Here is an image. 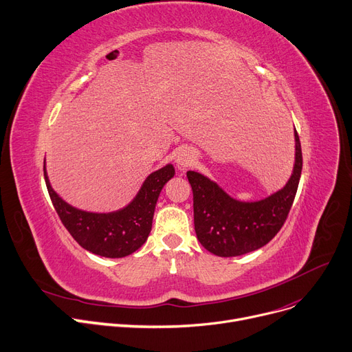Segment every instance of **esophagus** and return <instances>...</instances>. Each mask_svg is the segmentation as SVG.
Here are the masks:
<instances>
[{
  "label": "esophagus",
  "instance_id": "obj_1",
  "mask_svg": "<svg viewBox=\"0 0 352 352\" xmlns=\"http://www.w3.org/2000/svg\"><path fill=\"white\" fill-rule=\"evenodd\" d=\"M195 160H197V155L194 151H191L190 148H184L177 154L175 161H177V166L179 170H185V168L191 167L195 162Z\"/></svg>",
  "mask_w": 352,
  "mask_h": 352
}]
</instances>
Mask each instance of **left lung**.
I'll return each mask as SVG.
<instances>
[{"instance_id": "8db88e82", "label": "left lung", "mask_w": 352, "mask_h": 352, "mask_svg": "<svg viewBox=\"0 0 352 352\" xmlns=\"http://www.w3.org/2000/svg\"><path fill=\"white\" fill-rule=\"evenodd\" d=\"M293 174L282 190L261 201L232 198L208 177L188 171L194 194V225L199 243L221 257L241 256L269 243L283 226L293 205L302 168L300 138L294 129Z\"/></svg>"}]
</instances>
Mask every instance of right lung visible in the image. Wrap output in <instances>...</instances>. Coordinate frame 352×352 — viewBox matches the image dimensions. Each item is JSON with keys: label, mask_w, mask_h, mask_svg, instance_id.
I'll return each mask as SVG.
<instances>
[{"label": "right lung", "mask_w": 352, "mask_h": 352, "mask_svg": "<svg viewBox=\"0 0 352 352\" xmlns=\"http://www.w3.org/2000/svg\"><path fill=\"white\" fill-rule=\"evenodd\" d=\"M175 174L173 164L151 173L134 199L114 212H87L65 202L51 186L43 162V177L51 201L62 223L86 250L117 259L134 253L147 241L153 226L157 199L162 186Z\"/></svg>", "instance_id": "right-lung-1"}]
</instances>
